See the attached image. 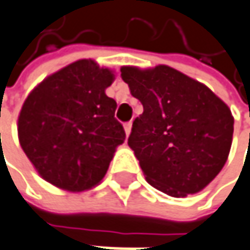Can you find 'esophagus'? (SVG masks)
<instances>
[{
    "label": "esophagus",
    "mask_w": 250,
    "mask_h": 250,
    "mask_svg": "<svg viewBox=\"0 0 250 250\" xmlns=\"http://www.w3.org/2000/svg\"><path fill=\"white\" fill-rule=\"evenodd\" d=\"M125 136H128V134H130V131H131V122L125 123Z\"/></svg>",
    "instance_id": "obj_1"
}]
</instances>
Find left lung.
Listing matches in <instances>:
<instances>
[{
  "mask_svg": "<svg viewBox=\"0 0 250 250\" xmlns=\"http://www.w3.org/2000/svg\"><path fill=\"white\" fill-rule=\"evenodd\" d=\"M122 79L144 109L128 146L147 183L177 198L204 189L227 163L230 109L205 84L166 65L123 66Z\"/></svg>",
  "mask_w": 250,
  "mask_h": 250,
  "instance_id": "1",
  "label": "left lung"
}]
</instances>
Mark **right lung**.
Listing matches in <instances>:
<instances>
[{
  "label": "right lung",
  "mask_w": 250,
  "mask_h": 250,
  "mask_svg": "<svg viewBox=\"0 0 250 250\" xmlns=\"http://www.w3.org/2000/svg\"><path fill=\"white\" fill-rule=\"evenodd\" d=\"M113 81L110 69L81 59L48 76L26 97L18 137L43 180L72 192L103 180L125 139L114 117L117 103L104 92Z\"/></svg>",
  "instance_id": "add662e5"
}]
</instances>
